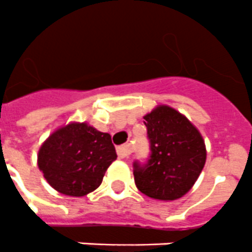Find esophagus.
<instances>
[{"label": "esophagus", "instance_id": "1", "mask_svg": "<svg viewBox=\"0 0 252 252\" xmlns=\"http://www.w3.org/2000/svg\"><path fill=\"white\" fill-rule=\"evenodd\" d=\"M128 154H130V148H128V146L117 147V155H118V158H127Z\"/></svg>", "mask_w": 252, "mask_h": 252}]
</instances>
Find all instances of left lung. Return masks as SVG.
<instances>
[{
	"instance_id": "obj_1",
	"label": "left lung",
	"mask_w": 252,
	"mask_h": 252,
	"mask_svg": "<svg viewBox=\"0 0 252 252\" xmlns=\"http://www.w3.org/2000/svg\"><path fill=\"white\" fill-rule=\"evenodd\" d=\"M151 156L147 164L134 162L138 190L158 200H176L190 191L206 164L203 136L178 110L156 106L144 116Z\"/></svg>"
}]
</instances>
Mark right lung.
I'll use <instances>...</instances> for the list:
<instances>
[{
    "label": "right lung",
    "mask_w": 252,
    "mask_h": 252,
    "mask_svg": "<svg viewBox=\"0 0 252 252\" xmlns=\"http://www.w3.org/2000/svg\"><path fill=\"white\" fill-rule=\"evenodd\" d=\"M117 158L112 138L86 122H71L52 132L41 144L37 165L54 190L84 196L97 189Z\"/></svg>",
    "instance_id": "1"
}]
</instances>
